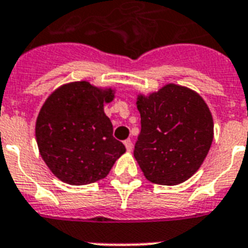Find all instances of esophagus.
<instances>
[{
  "label": "esophagus",
  "mask_w": 248,
  "mask_h": 248,
  "mask_svg": "<svg viewBox=\"0 0 248 248\" xmlns=\"http://www.w3.org/2000/svg\"><path fill=\"white\" fill-rule=\"evenodd\" d=\"M124 145H125L126 150L128 151L133 150V143H132V141H130V140H125V141H124Z\"/></svg>",
  "instance_id": "1"
}]
</instances>
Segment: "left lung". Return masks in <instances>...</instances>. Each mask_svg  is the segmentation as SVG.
Listing matches in <instances>:
<instances>
[{
  "instance_id": "left-lung-1",
  "label": "left lung",
  "mask_w": 248,
  "mask_h": 248,
  "mask_svg": "<svg viewBox=\"0 0 248 248\" xmlns=\"http://www.w3.org/2000/svg\"><path fill=\"white\" fill-rule=\"evenodd\" d=\"M141 133L134 158L153 184L178 185L204 162L214 141V119L197 92L166 84L158 92L138 94Z\"/></svg>"
}]
</instances>
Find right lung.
Listing matches in <instances>:
<instances>
[{
  "label": "right lung",
  "mask_w": 248,
  "mask_h": 248,
  "mask_svg": "<svg viewBox=\"0 0 248 248\" xmlns=\"http://www.w3.org/2000/svg\"><path fill=\"white\" fill-rule=\"evenodd\" d=\"M114 98L115 89L88 81L63 84L46 98L34 133L41 158L61 181L70 185L99 181L125 153L103 110Z\"/></svg>",
  "instance_id": "obj_1"
}]
</instances>
